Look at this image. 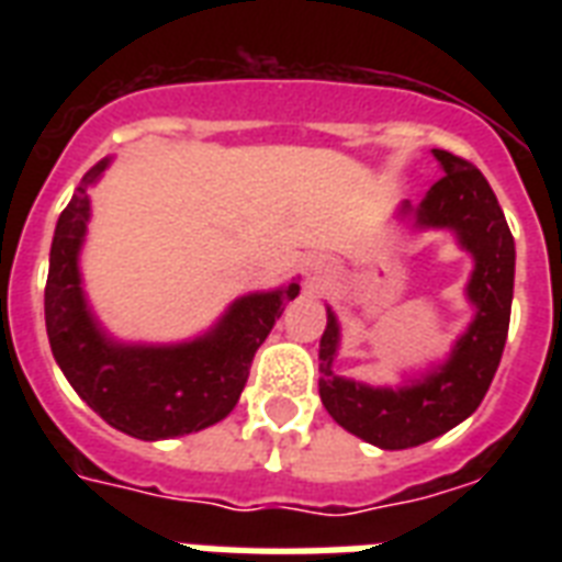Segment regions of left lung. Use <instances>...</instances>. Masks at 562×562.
I'll return each instance as SVG.
<instances>
[{"label": "left lung", "mask_w": 562, "mask_h": 562, "mask_svg": "<svg viewBox=\"0 0 562 562\" xmlns=\"http://www.w3.org/2000/svg\"><path fill=\"white\" fill-rule=\"evenodd\" d=\"M443 166V178L428 189L419 203L417 224L449 227L461 245L475 256L470 280V300L479 308L461 341L454 344L452 359L423 382L387 391L347 382L333 373L338 326L333 312L326 315L321 338V400L329 417L382 449H411L435 440L454 428L479 408L505 352L514 300L516 247L505 212L487 178L470 160L435 148Z\"/></svg>", "instance_id": "left-lung-1"}]
</instances>
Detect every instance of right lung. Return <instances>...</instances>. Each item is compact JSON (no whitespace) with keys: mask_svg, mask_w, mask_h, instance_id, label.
<instances>
[{"mask_svg":"<svg viewBox=\"0 0 562 562\" xmlns=\"http://www.w3.org/2000/svg\"><path fill=\"white\" fill-rule=\"evenodd\" d=\"M108 162L87 171L57 218L46 280V333L78 396L110 426L139 440L180 437L236 408L256 350L300 285L233 303L206 338L180 347H122L92 324L78 277V247L90 218L87 187Z\"/></svg>","mask_w":562,"mask_h":562,"instance_id":"obj_1","label":"right lung"}]
</instances>
